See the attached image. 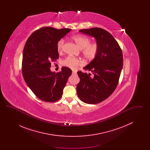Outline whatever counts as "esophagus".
<instances>
[{"label": "esophagus", "mask_w": 150, "mask_h": 150, "mask_svg": "<svg viewBox=\"0 0 150 150\" xmlns=\"http://www.w3.org/2000/svg\"><path fill=\"white\" fill-rule=\"evenodd\" d=\"M72 75H75V74H76V71H74V70H73V71H72Z\"/></svg>", "instance_id": "obj_1"}]
</instances>
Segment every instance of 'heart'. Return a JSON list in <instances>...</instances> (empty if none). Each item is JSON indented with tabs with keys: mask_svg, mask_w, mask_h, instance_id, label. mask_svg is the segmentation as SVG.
Listing matches in <instances>:
<instances>
[{
	"mask_svg": "<svg viewBox=\"0 0 150 150\" xmlns=\"http://www.w3.org/2000/svg\"><path fill=\"white\" fill-rule=\"evenodd\" d=\"M72 39L76 43L79 48L82 50V54L85 58L88 60H92L96 57L99 49L97 43L90 44L91 40L88 38L79 35L72 36ZM64 44V40L63 39L58 41L57 47L58 52L62 50ZM62 64L64 66L72 69H75L78 66L82 64L80 59L73 57H67L64 60Z\"/></svg>",
	"mask_w": 150,
	"mask_h": 150,
	"instance_id": "heart-1",
	"label": "heart"
}]
</instances>
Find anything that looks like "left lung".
<instances>
[{"mask_svg":"<svg viewBox=\"0 0 150 150\" xmlns=\"http://www.w3.org/2000/svg\"><path fill=\"white\" fill-rule=\"evenodd\" d=\"M93 37L98 44V53L83 69L91 72H78L80 81L76 86L79 98L88 104L104 100L114 92L123 66L121 48L113 36L105 30L94 28L79 31Z\"/></svg>","mask_w":150,"mask_h":150,"instance_id":"8db88e82","label":"left lung"}]
</instances>
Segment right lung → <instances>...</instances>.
Returning <instances> with one entry per match:
<instances>
[{
    "instance_id": "right-lung-1",
    "label": "right lung",
    "mask_w": 150,
    "mask_h": 150,
    "mask_svg": "<svg viewBox=\"0 0 150 150\" xmlns=\"http://www.w3.org/2000/svg\"><path fill=\"white\" fill-rule=\"evenodd\" d=\"M71 29L44 27L34 31L25 45L22 62V75L36 96L45 102L59 100L72 71L63 67L58 73L51 71V62L58 58V41Z\"/></svg>"
}]
</instances>
